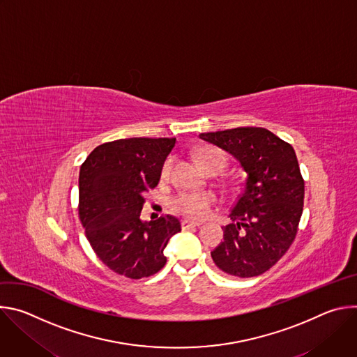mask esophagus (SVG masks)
<instances>
[{
    "mask_svg": "<svg viewBox=\"0 0 357 357\" xmlns=\"http://www.w3.org/2000/svg\"><path fill=\"white\" fill-rule=\"evenodd\" d=\"M197 226H200V223H196V222H189V220H182V222H181V227H182L183 230H186V229H190V227H197Z\"/></svg>",
    "mask_w": 357,
    "mask_h": 357,
    "instance_id": "1",
    "label": "esophagus"
}]
</instances>
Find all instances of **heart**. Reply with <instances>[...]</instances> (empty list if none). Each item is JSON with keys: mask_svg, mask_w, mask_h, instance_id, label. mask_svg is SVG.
Listing matches in <instances>:
<instances>
[{"mask_svg": "<svg viewBox=\"0 0 357 357\" xmlns=\"http://www.w3.org/2000/svg\"><path fill=\"white\" fill-rule=\"evenodd\" d=\"M195 158L208 174H218L226 167V157L222 151L212 146H200L195 151ZM171 160H167L161 168V176L167 178L171 171ZM216 196L209 192H183L171 200V209L188 219H203L208 216L215 205Z\"/></svg>", "mask_w": 357, "mask_h": 357, "instance_id": "b5f03b06", "label": "heart"}]
</instances>
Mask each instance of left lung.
<instances>
[{
	"label": "left lung",
	"mask_w": 357,
	"mask_h": 357,
	"mask_svg": "<svg viewBox=\"0 0 357 357\" xmlns=\"http://www.w3.org/2000/svg\"><path fill=\"white\" fill-rule=\"evenodd\" d=\"M234 155L247 178L223 227L225 240L212 251L215 264L238 278L270 270L292 244L303 209V178L295 151L267 128L237 127L202 132Z\"/></svg>",
	"instance_id": "obj_1"
}]
</instances>
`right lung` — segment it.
<instances>
[{
	"instance_id": "obj_1",
	"label": "right lung",
	"mask_w": 357,
	"mask_h": 357,
	"mask_svg": "<svg viewBox=\"0 0 357 357\" xmlns=\"http://www.w3.org/2000/svg\"><path fill=\"white\" fill-rule=\"evenodd\" d=\"M176 138H127L96 146L79 175V218L96 256L131 280L157 274L164 248L181 231L174 216L141 222L145 192L154 189Z\"/></svg>"
}]
</instances>
